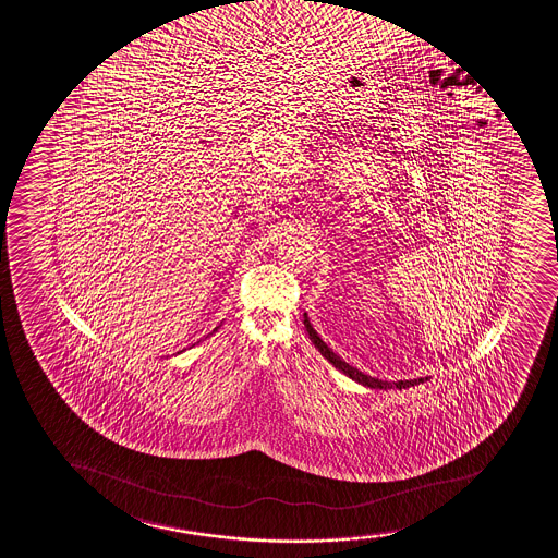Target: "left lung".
<instances>
[{
    "instance_id": "left-lung-1",
    "label": "left lung",
    "mask_w": 558,
    "mask_h": 558,
    "mask_svg": "<svg viewBox=\"0 0 558 558\" xmlns=\"http://www.w3.org/2000/svg\"><path fill=\"white\" fill-rule=\"evenodd\" d=\"M305 327H307L308 337L313 340L314 347L320 350L322 355L331 363V365L337 366L340 372H344L348 378L355 379L357 384L366 385V387H371V389H405V387H413V385L424 384L428 378H418V379H400V381H384V379L372 378V376H366L363 372L357 371V368H353V366L348 365L344 359H340L337 353L331 350V348H327L326 342L318 337V333L314 331L313 326H311V322H308L307 314H305Z\"/></svg>"
}]
</instances>
